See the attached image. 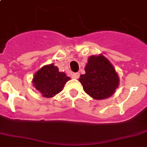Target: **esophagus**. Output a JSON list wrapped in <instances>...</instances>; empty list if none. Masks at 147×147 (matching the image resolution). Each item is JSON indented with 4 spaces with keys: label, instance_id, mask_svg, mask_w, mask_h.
Returning <instances> with one entry per match:
<instances>
[{
    "label": "esophagus",
    "instance_id": "esophagus-1",
    "mask_svg": "<svg viewBox=\"0 0 147 147\" xmlns=\"http://www.w3.org/2000/svg\"><path fill=\"white\" fill-rule=\"evenodd\" d=\"M71 76H72V78L78 79L80 77V74L79 73H74V74H72Z\"/></svg>",
    "mask_w": 147,
    "mask_h": 147
}]
</instances>
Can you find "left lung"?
<instances>
[{"instance_id": "1", "label": "left lung", "mask_w": 147, "mask_h": 147, "mask_svg": "<svg viewBox=\"0 0 147 147\" xmlns=\"http://www.w3.org/2000/svg\"><path fill=\"white\" fill-rule=\"evenodd\" d=\"M85 74L79 81L85 92L96 100H103L114 94L118 88L119 78L116 70L102 55H92L85 67Z\"/></svg>"}]
</instances>
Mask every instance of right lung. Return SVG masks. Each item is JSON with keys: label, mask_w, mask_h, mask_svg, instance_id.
<instances>
[{"label": "right lung", "mask_w": 147, "mask_h": 147, "mask_svg": "<svg viewBox=\"0 0 147 147\" xmlns=\"http://www.w3.org/2000/svg\"><path fill=\"white\" fill-rule=\"evenodd\" d=\"M71 79L53 64L46 65L35 73L33 85L44 98H52L62 90Z\"/></svg>", "instance_id": "right-lung-1"}]
</instances>
